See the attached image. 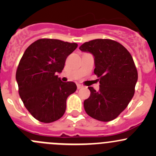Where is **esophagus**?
<instances>
[{"mask_svg": "<svg viewBox=\"0 0 156 156\" xmlns=\"http://www.w3.org/2000/svg\"><path fill=\"white\" fill-rule=\"evenodd\" d=\"M77 87H78V89H81V88L83 87V85L80 84H77Z\"/></svg>", "mask_w": 156, "mask_h": 156, "instance_id": "1", "label": "esophagus"}]
</instances>
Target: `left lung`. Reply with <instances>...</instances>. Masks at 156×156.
Here are the masks:
<instances>
[{
	"label": "left lung",
	"mask_w": 156,
	"mask_h": 156,
	"mask_svg": "<svg viewBox=\"0 0 156 156\" xmlns=\"http://www.w3.org/2000/svg\"><path fill=\"white\" fill-rule=\"evenodd\" d=\"M94 56V74L100 90L88 87L84 107L91 118L101 122L116 119L126 108L135 91L138 74L131 55L123 45L110 39H95L79 48Z\"/></svg>",
	"instance_id": "8db88e82"
}]
</instances>
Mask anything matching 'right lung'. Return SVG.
<instances>
[{"instance_id":"obj_1","label":"right lung","mask_w":156,"mask_h":156,"mask_svg":"<svg viewBox=\"0 0 156 156\" xmlns=\"http://www.w3.org/2000/svg\"><path fill=\"white\" fill-rule=\"evenodd\" d=\"M78 47L57 39L42 38L31 44L23 53L16 73L19 94L25 107L39 122L50 123L64 115L66 100L75 92L72 81L62 82L66 59Z\"/></svg>"}]
</instances>
